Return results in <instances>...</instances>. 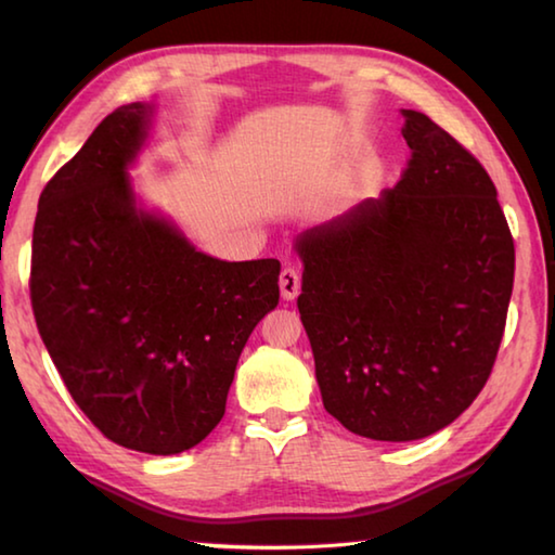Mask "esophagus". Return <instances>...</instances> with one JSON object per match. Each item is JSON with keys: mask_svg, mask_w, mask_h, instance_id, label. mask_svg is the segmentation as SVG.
<instances>
[{"mask_svg": "<svg viewBox=\"0 0 555 555\" xmlns=\"http://www.w3.org/2000/svg\"><path fill=\"white\" fill-rule=\"evenodd\" d=\"M279 288H281V298L284 300H294L300 294V276L294 267H286L281 271Z\"/></svg>", "mask_w": 555, "mask_h": 555, "instance_id": "34e87169", "label": "esophagus"}]
</instances>
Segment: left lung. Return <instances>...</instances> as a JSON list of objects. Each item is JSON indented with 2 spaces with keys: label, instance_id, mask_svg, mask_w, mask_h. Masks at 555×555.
<instances>
[{
  "label": "left lung",
  "instance_id": "8db88e82",
  "mask_svg": "<svg viewBox=\"0 0 555 555\" xmlns=\"http://www.w3.org/2000/svg\"><path fill=\"white\" fill-rule=\"evenodd\" d=\"M379 198L300 232L298 313L323 406L352 434L426 438L490 377L514 286V240L482 164L424 112Z\"/></svg>",
  "mask_w": 555,
  "mask_h": 555
}]
</instances>
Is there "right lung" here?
<instances>
[{
    "label": "right lung",
    "instance_id": "obj_1",
    "mask_svg": "<svg viewBox=\"0 0 555 555\" xmlns=\"http://www.w3.org/2000/svg\"><path fill=\"white\" fill-rule=\"evenodd\" d=\"M156 105L100 121L39 198L31 306L80 411L117 446L176 455L224 416L237 360L279 304L276 259L222 261L137 198Z\"/></svg>",
    "mask_w": 555,
    "mask_h": 555
}]
</instances>
